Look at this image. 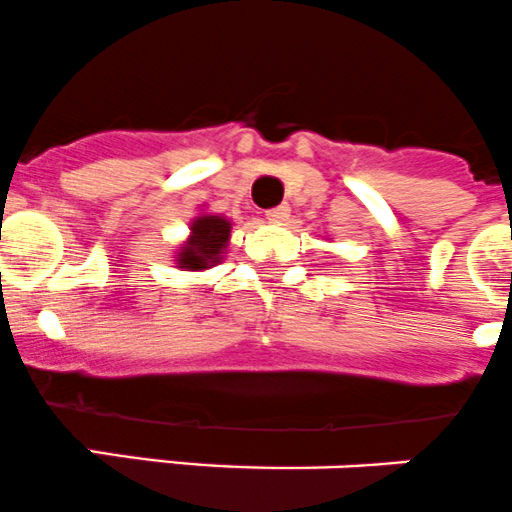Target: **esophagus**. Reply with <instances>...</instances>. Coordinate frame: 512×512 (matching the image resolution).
<instances>
[{
  "mask_svg": "<svg viewBox=\"0 0 512 512\" xmlns=\"http://www.w3.org/2000/svg\"><path fill=\"white\" fill-rule=\"evenodd\" d=\"M290 217V207L287 205H277L272 210H267V220L270 222H285Z\"/></svg>",
  "mask_w": 512,
  "mask_h": 512,
  "instance_id": "obj_1",
  "label": "esophagus"
}]
</instances>
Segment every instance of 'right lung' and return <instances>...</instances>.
Segmentation results:
<instances>
[{"label": "right lung", "mask_w": 512, "mask_h": 512, "mask_svg": "<svg viewBox=\"0 0 512 512\" xmlns=\"http://www.w3.org/2000/svg\"><path fill=\"white\" fill-rule=\"evenodd\" d=\"M232 222L222 215H200L190 222V237L182 242L175 255V265L180 270H207L215 267L225 257V247L230 242Z\"/></svg>", "instance_id": "obj_1"}]
</instances>
